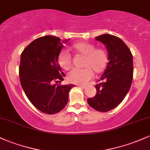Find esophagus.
Instances as JSON below:
<instances>
[{"label": "esophagus", "instance_id": "obj_1", "mask_svg": "<svg viewBox=\"0 0 150 150\" xmlns=\"http://www.w3.org/2000/svg\"><path fill=\"white\" fill-rule=\"evenodd\" d=\"M78 87H80V88H81L83 89H85V88H86V86H85V85H79Z\"/></svg>", "mask_w": 150, "mask_h": 150}]
</instances>
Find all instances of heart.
I'll return each mask as SVG.
<instances>
[{
	"label": "heart",
	"mask_w": 150,
	"mask_h": 150,
	"mask_svg": "<svg viewBox=\"0 0 150 150\" xmlns=\"http://www.w3.org/2000/svg\"><path fill=\"white\" fill-rule=\"evenodd\" d=\"M72 50L77 54L84 56L82 69H73L67 75L69 83L83 85L93 77V72L100 74L105 71L109 62V56L107 51L102 48H95L93 44L88 42H80L72 45ZM58 65L64 70L71 67L72 57L66 50H62L57 56Z\"/></svg>",
	"instance_id": "1"
}]
</instances>
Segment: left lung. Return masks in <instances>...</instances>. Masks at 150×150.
<instances>
[{
	"mask_svg": "<svg viewBox=\"0 0 150 150\" xmlns=\"http://www.w3.org/2000/svg\"><path fill=\"white\" fill-rule=\"evenodd\" d=\"M107 47L109 62L99 81L95 85L97 93L88 98L91 108L108 112L117 107L129 92L133 78V57L130 50L118 37L104 34L95 38Z\"/></svg>",
	"mask_w": 150,
	"mask_h": 150,
	"instance_id": "1",
	"label": "left lung"
}]
</instances>
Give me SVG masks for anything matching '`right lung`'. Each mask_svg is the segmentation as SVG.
I'll list each match as a JSON object with an SVG mask.
<instances>
[{"label":"right lung","instance_id":"1","mask_svg":"<svg viewBox=\"0 0 150 150\" xmlns=\"http://www.w3.org/2000/svg\"><path fill=\"white\" fill-rule=\"evenodd\" d=\"M62 47L60 38L46 35L30 42L21 55V86L30 102L45 114L61 111L68 102L69 92L75 86L72 84L56 85L65 77L57 62Z\"/></svg>","mask_w":150,"mask_h":150}]
</instances>
